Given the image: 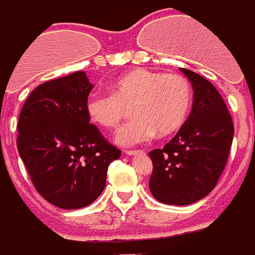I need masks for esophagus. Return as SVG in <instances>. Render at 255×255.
<instances>
[{
  "label": "esophagus",
  "instance_id": "obj_1",
  "mask_svg": "<svg viewBox=\"0 0 255 255\" xmlns=\"http://www.w3.org/2000/svg\"><path fill=\"white\" fill-rule=\"evenodd\" d=\"M143 151H126V155L128 156H135V155H141Z\"/></svg>",
  "mask_w": 255,
  "mask_h": 255
}]
</instances>
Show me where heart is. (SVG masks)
<instances>
[{
  "label": "heart",
  "mask_w": 255,
  "mask_h": 255,
  "mask_svg": "<svg viewBox=\"0 0 255 255\" xmlns=\"http://www.w3.org/2000/svg\"><path fill=\"white\" fill-rule=\"evenodd\" d=\"M192 106V86L178 74L136 69L111 83V94L94 92L87 98L90 119L100 127L115 128L131 107L133 119L115 136L123 147L147 143L159 133L169 135L181 127Z\"/></svg>",
  "instance_id": "1"
}]
</instances>
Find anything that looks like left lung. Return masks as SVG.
<instances>
[{
  "mask_svg": "<svg viewBox=\"0 0 255 255\" xmlns=\"http://www.w3.org/2000/svg\"><path fill=\"white\" fill-rule=\"evenodd\" d=\"M180 70L193 87L192 111L163 149L149 152V190L168 205H189L214 189L234 135L232 116L216 87L190 70Z\"/></svg>",
  "mask_w": 255,
  "mask_h": 255,
  "instance_id": "8db88e82",
  "label": "left lung"
}]
</instances>
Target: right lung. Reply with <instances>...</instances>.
I'll return each mask as SVG.
<instances>
[{"label":"right lung","mask_w":255,"mask_h":255,"mask_svg":"<svg viewBox=\"0 0 255 255\" xmlns=\"http://www.w3.org/2000/svg\"><path fill=\"white\" fill-rule=\"evenodd\" d=\"M92 87L83 71L46 82L19 114L18 153L38 193L62 209L95 201L108 165L122 155L90 124L86 103Z\"/></svg>","instance_id":"right-lung-1"}]
</instances>
